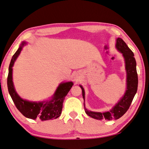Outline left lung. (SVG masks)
<instances>
[{
  "mask_svg": "<svg viewBox=\"0 0 149 149\" xmlns=\"http://www.w3.org/2000/svg\"><path fill=\"white\" fill-rule=\"evenodd\" d=\"M116 48L122 53L125 59V70L127 72V90L122 97L112 109L106 112H96L88 111L85 108L84 110L88 116L98 120H112L120 118L126 113L131 106L133 97L135 96L138 87V76L136 69V61L134 54L122 39L118 38L116 40ZM82 89V97L84 100L85 92L83 87Z\"/></svg>",
  "mask_w": 149,
  "mask_h": 149,
  "instance_id": "obj_1",
  "label": "left lung"
}]
</instances>
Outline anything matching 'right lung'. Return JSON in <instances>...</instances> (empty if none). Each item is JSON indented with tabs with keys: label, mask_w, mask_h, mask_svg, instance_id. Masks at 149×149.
I'll return each instance as SVG.
<instances>
[{
	"label": "right lung",
	"mask_w": 149,
	"mask_h": 149,
	"mask_svg": "<svg viewBox=\"0 0 149 149\" xmlns=\"http://www.w3.org/2000/svg\"><path fill=\"white\" fill-rule=\"evenodd\" d=\"M22 42L16 52L13 56L9 65L8 75L7 78V86L9 94L17 109L26 118L31 119H40L41 121L57 119L61 114L63 104L65 97L71 88L73 83L67 82L61 83L49 101L30 102L24 100L19 96L14 88L13 81V67L17 57L20 53L22 47L26 45Z\"/></svg>",
	"instance_id": "right-lung-1"
}]
</instances>
